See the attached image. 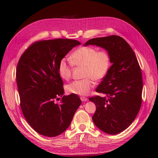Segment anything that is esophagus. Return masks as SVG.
<instances>
[{"instance_id":"34e87169","label":"esophagus","mask_w":158,"mask_h":158,"mask_svg":"<svg viewBox=\"0 0 158 158\" xmlns=\"http://www.w3.org/2000/svg\"><path fill=\"white\" fill-rule=\"evenodd\" d=\"M80 99L82 100V102H86L87 100H88V99L86 98H85V97H80Z\"/></svg>"}]
</instances>
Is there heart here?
<instances>
[{
    "label": "heart",
    "instance_id": "heart-1",
    "mask_svg": "<svg viewBox=\"0 0 158 158\" xmlns=\"http://www.w3.org/2000/svg\"><path fill=\"white\" fill-rule=\"evenodd\" d=\"M71 63L74 66H84L83 80H75L66 85L70 94L86 95L94 86L93 80L99 81L106 76L111 66V56L106 51H98L92 47H81L76 49L70 57ZM60 77L68 80L71 77L72 66L65 59H61L58 65Z\"/></svg>",
    "mask_w": 158,
    "mask_h": 158
}]
</instances>
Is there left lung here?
I'll use <instances>...</instances> for the list:
<instances>
[{"mask_svg": "<svg viewBox=\"0 0 158 158\" xmlns=\"http://www.w3.org/2000/svg\"><path fill=\"white\" fill-rule=\"evenodd\" d=\"M89 45L106 49L112 63L95 89L107 96L89 98L96 106L93 121L103 132L117 135L131 125L140 111L143 88L140 65L131 46L120 36L93 38L84 45Z\"/></svg>", "mask_w": 158, "mask_h": 158, "instance_id": "left-lung-1", "label": "left lung"}]
</instances>
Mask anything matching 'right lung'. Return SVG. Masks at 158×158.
Listing matches in <instances>:
<instances>
[{
	"instance_id": "obj_1",
	"label": "right lung",
	"mask_w": 158,
	"mask_h": 158,
	"mask_svg": "<svg viewBox=\"0 0 158 158\" xmlns=\"http://www.w3.org/2000/svg\"><path fill=\"white\" fill-rule=\"evenodd\" d=\"M81 44L55 39L33 43L21 56L16 82L23 116L37 132L55 137L65 131L81 105L77 95H63V82L58 73L61 59ZM62 97L59 104L55 100Z\"/></svg>"
}]
</instances>
